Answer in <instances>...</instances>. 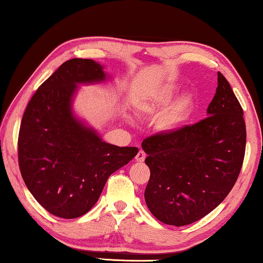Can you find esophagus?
Here are the masks:
<instances>
[{
  "label": "esophagus",
  "mask_w": 263,
  "mask_h": 263,
  "mask_svg": "<svg viewBox=\"0 0 263 263\" xmlns=\"http://www.w3.org/2000/svg\"><path fill=\"white\" fill-rule=\"evenodd\" d=\"M145 159H146V154L142 152V151H139L138 154L136 155V161L137 162H144Z\"/></svg>",
  "instance_id": "obj_1"
}]
</instances>
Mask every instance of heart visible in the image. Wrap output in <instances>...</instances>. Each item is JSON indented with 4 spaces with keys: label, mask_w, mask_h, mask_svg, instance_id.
<instances>
[{
    "label": "heart",
    "mask_w": 263,
    "mask_h": 263,
    "mask_svg": "<svg viewBox=\"0 0 263 263\" xmlns=\"http://www.w3.org/2000/svg\"><path fill=\"white\" fill-rule=\"evenodd\" d=\"M179 87L173 83L159 86L151 92L147 99L140 104V110L146 115H157L171 103L176 95ZM195 97L190 92L180 95L168 108L160 115L157 128L162 133H175L184 125L193 114Z\"/></svg>",
    "instance_id": "b5f03b06"
}]
</instances>
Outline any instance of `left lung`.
Returning a JSON list of instances; mask_svg holds the SVG:
<instances>
[{"instance_id":"1","label":"left lung","mask_w":263,"mask_h":263,"mask_svg":"<svg viewBox=\"0 0 263 263\" xmlns=\"http://www.w3.org/2000/svg\"><path fill=\"white\" fill-rule=\"evenodd\" d=\"M206 116L141 144L151 171L145 201L167 225L184 226L205 217L224 201L239 176L246 147L243 111L219 72Z\"/></svg>"}]
</instances>
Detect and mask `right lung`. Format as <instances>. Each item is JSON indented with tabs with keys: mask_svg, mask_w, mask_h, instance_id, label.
Here are the masks:
<instances>
[{
	"mask_svg": "<svg viewBox=\"0 0 263 263\" xmlns=\"http://www.w3.org/2000/svg\"><path fill=\"white\" fill-rule=\"evenodd\" d=\"M109 79L104 66L94 60L66 61L34 92L22 118V177L37 202L57 217L73 219L87 213L99 201L109 176L139 151L103 141L74 112L80 86Z\"/></svg>",
	"mask_w": 263,
	"mask_h": 263,
	"instance_id": "obj_1",
	"label": "right lung"
}]
</instances>
